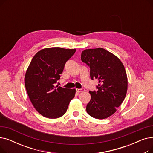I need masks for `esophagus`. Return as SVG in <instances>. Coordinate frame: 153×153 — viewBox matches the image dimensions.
Masks as SVG:
<instances>
[{"instance_id":"obj_1","label":"esophagus","mask_w":153,"mask_h":153,"mask_svg":"<svg viewBox=\"0 0 153 153\" xmlns=\"http://www.w3.org/2000/svg\"><path fill=\"white\" fill-rule=\"evenodd\" d=\"M85 90L84 89H77L76 91L77 92H84Z\"/></svg>"}]
</instances>
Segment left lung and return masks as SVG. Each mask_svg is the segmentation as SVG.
<instances>
[{
  "label": "left lung",
  "mask_w": 153,
  "mask_h": 153,
  "mask_svg": "<svg viewBox=\"0 0 153 153\" xmlns=\"http://www.w3.org/2000/svg\"><path fill=\"white\" fill-rule=\"evenodd\" d=\"M81 60L90 67V76L99 81L97 91H90L86 107L90 116L104 119L113 115L124 100L128 89L125 67L117 56L102 48L82 52Z\"/></svg>",
  "instance_id": "obj_1"
}]
</instances>
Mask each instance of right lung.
<instances>
[{
	"label": "right lung",
	"mask_w": 153,
	"mask_h": 153,
	"mask_svg": "<svg viewBox=\"0 0 153 153\" xmlns=\"http://www.w3.org/2000/svg\"><path fill=\"white\" fill-rule=\"evenodd\" d=\"M76 50L59 47L45 48L32 59L26 71L25 85L30 100L39 114L57 118L66 113L76 89L54 86L64 65Z\"/></svg>",
	"instance_id": "right-lung-1"
}]
</instances>
